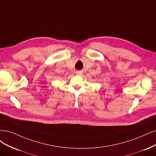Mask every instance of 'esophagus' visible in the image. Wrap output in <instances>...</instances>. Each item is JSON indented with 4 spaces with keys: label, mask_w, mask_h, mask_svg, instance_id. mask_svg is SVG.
Wrapping results in <instances>:
<instances>
[{
    "label": "esophagus",
    "mask_w": 156,
    "mask_h": 156,
    "mask_svg": "<svg viewBox=\"0 0 156 156\" xmlns=\"http://www.w3.org/2000/svg\"><path fill=\"white\" fill-rule=\"evenodd\" d=\"M76 74L77 75H78V76H81V75L82 74V71H77V72L76 73Z\"/></svg>",
    "instance_id": "esophagus-1"
}]
</instances>
